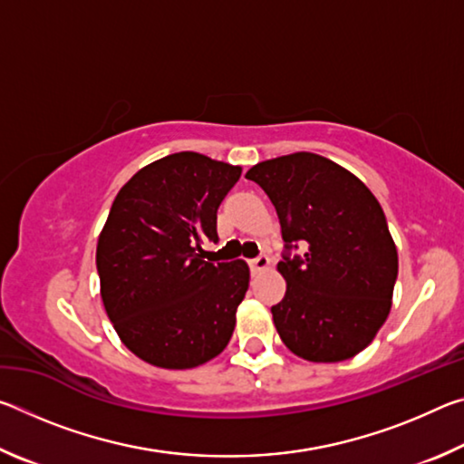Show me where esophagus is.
Returning a JSON list of instances; mask_svg holds the SVG:
<instances>
[{"label":"esophagus","mask_w":464,"mask_h":464,"mask_svg":"<svg viewBox=\"0 0 464 464\" xmlns=\"http://www.w3.org/2000/svg\"><path fill=\"white\" fill-rule=\"evenodd\" d=\"M249 266H251V270H254V272H264V270L270 268V257L268 256H257L249 262Z\"/></svg>","instance_id":"obj_1"}]
</instances>
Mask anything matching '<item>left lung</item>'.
I'll return each mask as SVG.
<instances>
[{
	"label": "left lung",
	"mask_w": 464,
	"mask_h": 464,
	"mask_svg": "<svg viewBox=\"0 0 464 464\" xmlns=\"http://www.w3.org/2000/svg\"><path fill=\"white\" fill-rule=\"evenodd\" d=\"M247 179L276 208L286 249V295L272 307L280 340L309 362H342L374 340L389 317L399 257L379 200L362 179L317 153L260 161Z\"/></svg>",
	"instance_id": "1"
}]
</instances>
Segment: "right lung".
Wrapping results in <instances>:
<instances>
[{
    "instance_id": "right-lung-1",
    "label": "right lung",
    "mask_w": 464,
    "mask_h": 464,
    "mask_svg": "<svg viewBox=\"0 0 464 464\" xmlns=\"http://www.w3.org/2000/svg\"><path fill=\"white\" fill-rule=\"evenodd\" d=\"M241 166L194 151L140 168L116 194L98 237L96 266L106 315L147 364L196 368L221 354L249 288L243 260L207 262L217 210Z\"/></svg>"
}]
</instances>
